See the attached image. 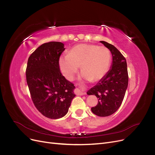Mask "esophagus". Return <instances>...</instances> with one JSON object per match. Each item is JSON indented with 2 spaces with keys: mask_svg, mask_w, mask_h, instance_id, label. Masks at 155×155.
Wrapping results in <instances>:
<instances>
[{
  "mask_svg": "<svg viewBox=\"0 0 155 155\" xmlns=\"http://www.w3.org/2000/svg\"><path fill=\"white\" fill-rule=\"evenodd\" d=\"M77 94H78V95H81V96L86 94V93L84 91L78 89H77Z\"/></svg>",
  "mask_w": 155,
  "mask_h": 155,
  "instance_id": "obj_1",
  "label": "esophagus"
}]
</instances>
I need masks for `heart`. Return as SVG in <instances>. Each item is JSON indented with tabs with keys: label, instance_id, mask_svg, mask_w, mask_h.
<instances>
[{
	"label": "heart",
	"instance_id": "b5f03b06",
	"mask_svg": "<svg viewBox=\"0 0 155 155\" xmlns=\"http://www.w3.org/2000/svg\"><path fill=\"white\" fill-rule=\"evenodd\" d=\"M111 53L104 46L90 44H80L70 50L68 54L59 58V65L64 77L73 80L79 66L82 76L92 82L103 78L110 66Z\"/></svg>",
	"mask_w": 155,
	"mask_h": 155
}]
</instances>
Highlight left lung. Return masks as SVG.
I'll use <instances>...</instances> for the list:
<instances>
[{
  "instance_id": "obj_1",
  "label": "left lung",
  "mask_w": 155,
  "mask_h": 155,
  "mask_svg": "<svg viewBox=\"0 0 155 155\" xmlns=\"http://www.w3.org/2000/svg\"><path fill=\"white\" fill-rule=\"evenodd\" d=\"M101 43L111 52V70L100 81L87 92L98 98L97 104L91 111L99 117H107L119 108L124 100L129 82L127 65L124 56L114 45L104 41Z\"/></svg>"
}]
</instances>
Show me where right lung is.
I'll return each mask as SVG.
<instances>
[{
  "label": "right lung",
  "instance_id": "obj_1",
  "mask_svg": "<svg viewBox=\"0 0 155 155\" xmlns=\"http://www.w3.org/2000/svg\"><path fill=\"white\" fill-rule=\"evenodd\" d=\"M64 46L59 42L42 44L28 58L26 69L32 101L39 112L51 119L64 117L75 96L74 84L65 78L59 68Z\"/></svg>",
  "mask_w": 155,
  "mask_h": 155
}]
</instances>
